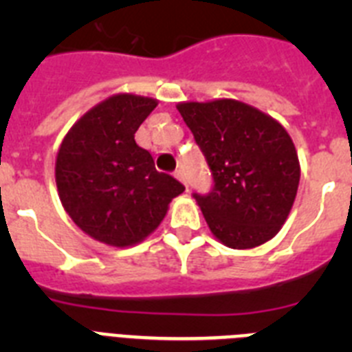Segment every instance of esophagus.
Segmentation results:
<instances>
[{
	"mask_svg": "<svg viewBox=\"0 0 352 352\" xmlns=\"http://www.w3.org/2000/svg\"><path fill=\"white\" fill-rule=\"evenodd\" d=\"M174 176H176V178H178L179 182L183 183V185H186V186H188V179H186V174H185V170H183V169H176V173H174Z\"/></svg>",
	"mask_w": 352,
	"mask_h": 352,
	"instance_id": "1",
	"label": "esophagus"
}]
</instances>
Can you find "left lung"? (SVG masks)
<instances>
[{"instance_id":"left-lung-1","label":"left lung","mask_w":352,"mask_h":352,"mask_svg":"<svg viewBox=\"0 0 352 352\" xmlns=\"http://www.w3.org/2000/svg\"><path fill=\"white\" fill-rule=\"evenodd\" d=\"M211 170L194 197L211 232L231 248H254L280 231L300 183V162L284 126L238 100L178 104Z\"/></svg>"}]
</instances>
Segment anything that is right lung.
<instances>
[{
    "instance_id": "right-lung-1",
    "label": "right lung",
    "mask_w": 352,
    "mask_h": 352,
    "mask_svg": "<svg viewBox=\"0 0 352 352\" xmlns=\"http://www.w3.org/2000/svg\"><path fill=\"white\" fill-rule=\"evenodd\" d=\"M157 100L123 93L95 105L72 126L56 158L63 208L86 234L130 247L153 232L185 186L155 169L135 132Z\"/></svg>"
}]
</instances>
